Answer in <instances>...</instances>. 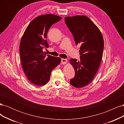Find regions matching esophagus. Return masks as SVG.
<instances>
[{"mask_svg":"<svg viewBox=\"0 0 124 124\" xmlns=\"http://www.w3.org/2000/svg\"><path fill=\"white\" fill-rule=\"evenodd\" d=\"M67 62H68V61H67V59H65V58H62V60H61V62H62V63L63 65H65L66 64V63H67Z\"/></svg>","mask_w":124,"mask_h":124,"instance_id":"1","label":"esophagus"}]
</instances>
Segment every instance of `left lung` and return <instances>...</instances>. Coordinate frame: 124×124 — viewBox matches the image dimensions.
Listing matches in <instances>:
<instances>
[{"label": "left lung", "instance_id": "left-lung-1", "mask_svg": "<svg viewBox=\"0 0 124 124\" xmlns=\"http://www.w3.org/2000/svg\"><path fill=\"white\" fill-rule=\"evenodd\" d=\"M65 20L75 42L81 45L80 59L70 60L76 72L70 83L74 87L82 88L91 83L99 69L104 47L103 36L87 16H67Z\"/></svg>", "mask_w": 124, "mask_h": 124}]
</instances>
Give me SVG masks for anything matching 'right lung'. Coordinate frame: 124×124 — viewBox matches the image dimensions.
<instances>
[{"label": "right lung", "instance_id": "add662e5", "mask_svg": "<svg viewBox=\"0 0 124 124\" xmlns=\"http://www.w3.org/2000/svg\"><path fill=\"white\" fill-rule=\"evenodd\" d=\"M61 19L53 14L37 16L29 23L22 37L20 44L22 66L28 80L35 85L46 84L52 70L61 63V58L47 56L43 48L48 47L46 40L48 29Z\"/></svg>", "mask_w": 124, "mask_h": 124}]
</instances>
